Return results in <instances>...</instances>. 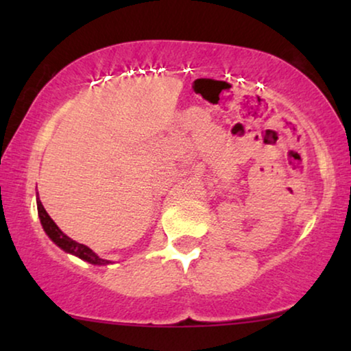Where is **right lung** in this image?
<instances>
[{
    "label": "right lung",
    "mask_w": 351,
    "mask_h": 351,
    "mask_svg": "<svg viewBox=\"0 0 351 351\" xmlns=\"http://www.w3.org/2000/svg\"><path fill=\"white\" fill-rule=\"evenodd\" d=\"M36 204H38V214H40L43 228H45L47 237H49L52 241L57 244V246L64 249L65 252H70L76 257L83 258V261H86V262L94 263V265H107V263H110L108 261H104V258H100L97 254L93 252V249H89L88 246H84V244H81V243L73 241V239L62 233V230L54 223V220L47 215L46 209L43 208L40 199H36Z\"/></svg>",
    "instance_id": "add662e5"
}]
</instances>
